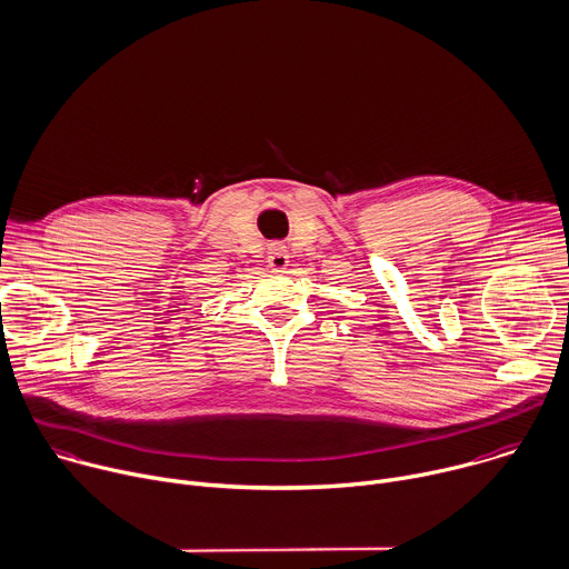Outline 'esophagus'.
Returning a JSON list of instances; mask_svg holds the SVG:
<instances>
[{
    "label": "esophagus",
    "mask_w": 569,
    "mask_h": 569,
    "mask_svg": "<svg viewBox=\"0 0 569 569\" xmlns=\"http://www.w3.org/2000/svg\"><path fill=\"white\" fill-rule=\"evenodd\" d=\"M269 267L273 269V271H284L287 267H289V253H287V247L282 244V242H273L271 247H269Z\"/></svg>",
    "instance_id": "1"
}]
</instances>
